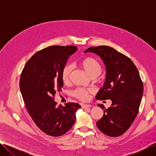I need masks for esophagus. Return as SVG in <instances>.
<instances>
[{"instance_id":"34e87169","label":"esophagus","mask_w":156,"mask_h":156,"mask_svg":"<svg viewBox=\"0 0 156 156\" xmlns=\"http://www.w3.org/2000/svg\"><path fill=\"white\" fill-rule=\"evenodd\" d=\"M81 107H82V108H88V107H90L91 106V105H85V104H83V103H82V104H81Z\"/></svg>"}]
</instances>
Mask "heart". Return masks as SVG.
Wrapping results in <instances>:
<instances>
[{
  "label": "heart",
  "mask_w": 156,
  "mask_h": 156,
  "mask_svg": "<svg viewBox=\"0 0 156 156\" xmlns=\"http://www.w3.org/2000/svg\"><path fill=\"white\" fill-rule=\"evenodd\" d=\"M79 65L90 76L94 79L98 77L102 72L101 64L96 59L90 56L83 58L80 61ZM72 69L73 68L71 65H66L63 68L61 73V79L64 84L69 83ZM92 92V89L77 88L72 92V95L79 100L86 101L88 100L90 94Z\"/></svg>",
  "instance_id": "heart-1"
}]
</instances>
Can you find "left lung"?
Segmentation results:
<instances>
[{
	"label": "left lung",
	"instance_id": "8db88e82",
	"mask_svg": "<svg viewBox=\"0 0 156 156\" xmlns=\"http://www.w3.org/2000/svg\"><path fill=\"white\" fill-rule=\"evenodd\" d=\"M87 52L100 56L106 67L105 82L96 100L112 101L108 108L98 105L104 112L97 127L107 136H120L129 128L139 112L144 89L139 71L129 57L111 47H91L84 51Z\"/></svg>",
	"mask_w": 156,
	"mask_h": 156
}]
</instances>
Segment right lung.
<instances>
[{"label": "right lung", "instance_id": "right-lung-1", "mask_svg": "<svg viewBox=\"0 0 156 156\" xmlns=\"http://www.w3.org/2000/svg\"><path fill=\"white\" fill-rule=\"evenodd\" d=\"M76 46H49L38 51L27 61L20 77V87L28 112L36 125L47 135L58 136L71 129L77 103L56 107L55 96L61 91V73Z\"/></svg>", "mask_w": 156, "mask_h": 156}]
</instances>
